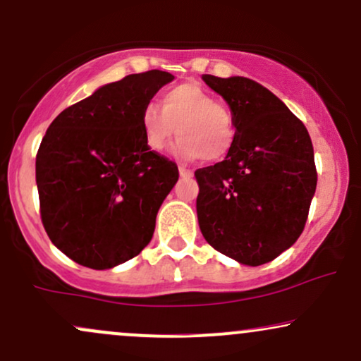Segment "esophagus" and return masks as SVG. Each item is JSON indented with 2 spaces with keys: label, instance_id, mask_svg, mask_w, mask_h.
I'll return each mask as SVG.
<instances>
[{
  "label": "esophagus",
  "instance_id": "34e87169",
  "mask_svg": "<svg viewBox=\"0 0 361 361\" xmlns=\"http://www.w3.org/2000/svg\"><path fill=\"white\" fill-rule=\"evenodd\" d=\"M179 173H180L182 177H192V171L185 169L184 165H179Z\"/></svg>",
  "mask_w": 361,
  "mask_h": 361
}]
</instances>
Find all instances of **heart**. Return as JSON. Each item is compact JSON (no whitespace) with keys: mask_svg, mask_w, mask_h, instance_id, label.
Instances as JSON below:
<instances>
[{"mask_svg":"<svg viewBox=\"0 0 361 361\" xmlns=\"http://www.w3.org/2000/svg\"><path fill=\"white\" fill-rule=\"evenodd\" d=\"M159 111L155 104L143 106L140 114L143 138L148 148L162 152L173 133V152L182 159H204L218 162L231 152L236 142L235 116L228 106L196 82H184L164 92Z\"/></svg>","mask_w":361,"mask_h":361,"instance_id":"1","label":"heart"}]
</instances>
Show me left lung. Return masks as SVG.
Instances as JSON below:
<instances>
[{"label":"left lung","mask_w":361,"mask_h":361,"mask_svg":"<svg viewBox=\"0 0 361 361\" xmlns=\"http://www.w3.org/2000/svg\"><path fill=\"white\" fill-rule=\"evenodd\" d=\"M202 80L223 96L236 142L223 162L197 169L199 228L207 243L243 265H264L290 248L316 192L314 150L304 123L255 80Z\"/></svg>","instance_id":"1"}]
</instances>
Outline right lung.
Segmentation results:
<instances>
[{
  "label": "right lung",
  "mask_w": 361,
  "mask_h": 361,
  "mask_svg": "<svg viewBox=\"0 0 361 361\" xmlns=\"http://www.w3.org/2000/svg\"><path fill=\"white\" fill-rule=\"evenodd\" d=\"M172 79L154 69L106 84L63 109L42 138L35 164L42 223L75 264L113 269L150 243L179 169L148 148L140 114Z\"/></svg>",
  "instance_id": "right-lung-1"
}]
</instances>
